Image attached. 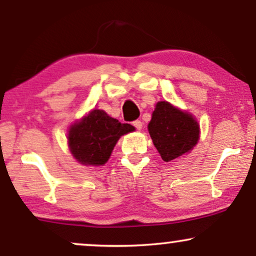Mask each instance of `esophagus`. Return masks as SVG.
<instances>
[{
	"label": "esophagus",
	"mask_w": 256,
	"mask_h": 256,
	"mask_svg": "<svg viewBox=\"0 0 256 256\" xmlns=\"http://www.w3.org/2000/svg\"><path fill=\"white\" fill-rule=\"evenodd\" d=\"M133 126L138 129V130H141V128H142V122H141L140 120H136V121L133 122Z\"/></svg>",
	"instance_id": "obj_1"
}]
</instances>
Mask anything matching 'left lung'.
<instances>
[{
  "label": "left lung",
  "instance_id": "left-lung-1",
  "mask_svg": "<svg viewBox=\"0 0 256 256\" xmlns=\"http://www.w3.org/2000/svg\"><path fill=\"white\" fill-rule=\"evenodd\" d=\"M148 132L164 162L191 152L200 140V124L194 116L166 100L156 103Z\"/></svg>",
  "mask_w": 256,
  "mask_h": 256
}]
</instances>
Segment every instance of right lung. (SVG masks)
I'll use <instances>...</instances> for the list:
<instances>
[{
  "label": "right lung",
  "instance_id": "right-lung-1",
  "mask_svg": "<svg viewBox=\"0 0 256 256\" xmlns=\"http://www.w3.org/2000/svg\"><path fill=\"white\" fill-rule=\"evenodd\" d=\"M134 127L94 109L68 129V142L72 156L85 166H100L109 160L116 142Z\"/></svg>",
  "mask_w": 256,
  "mask_h": 256
}]
</instances>
